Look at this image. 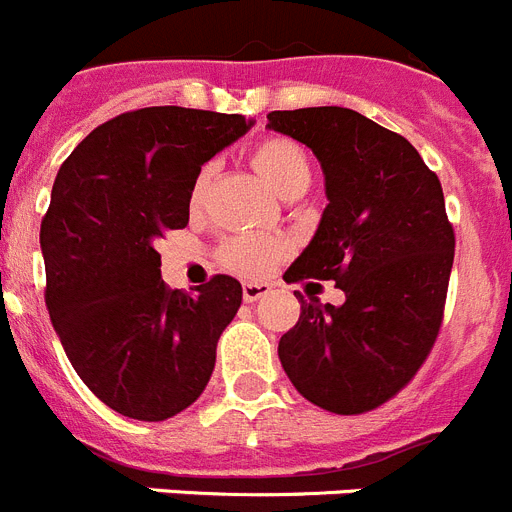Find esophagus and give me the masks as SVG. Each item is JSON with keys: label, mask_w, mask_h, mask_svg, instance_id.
<instances>
[{"label": "esophagus", "mask_w": 512, "mask_h": 512, "mask_svg": "<svg viewBox=\"0 0 512 512\" xmlns=\"http://www.w3.org/2000/svg\"><path fill=\"white\" fill-rule=\"evenodd\" d=\"M271 292V284L266 282H246L243 284V300L246 302H256L261 297H266Z\"/></svg>", "instance_id": "obj_1"}]
</instances>
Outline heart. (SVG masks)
<instances>
[{"mask_svg": "<svg viewBox=\"0 0 512 512\" xmlns=\"http://www.w3.org/2000/svg\"><path fill=\"white\" fill-rule=\"evenodd\" d=\"M253 169L259 171L266 187L279 197L305 194L312 182V164L305 146L284 135L264 138L251 153ZM207 169L197 176L194 197H200ZM284 246L269 235H233L220 246V264L241 277H261L282 259Z\"/></svg>", "mask_w": 512, "mask_h": 512, "instance_id": "1", "label": "heart"}]
</instances>
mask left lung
Returning a JSON list of instances; mask_svg holds the SVG:
<instances>
[{
    "mask_svg": "<svg viewBox=\"0 0 512 512\" xmlns=\"http://www.w3.org/2000/svg\"><path fill=\"white\" fill-rule=\"evenodd\" d=\"M266 117L318 156L328 197L284 282L330 279L346 292L338 307L295 292L302 312L279 361L312 405L369 413L415 377L441 328L456 246L441 182L410 140L346 107Z\"/></svg>",
    "mask_w": 512,
    "mask_h": 512,
    "instance_id": "left-lung-1",
    "label": "left lung"
}]
</instances>
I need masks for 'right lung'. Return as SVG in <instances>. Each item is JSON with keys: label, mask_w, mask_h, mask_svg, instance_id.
<instances>
[{"label": "right lung", "mask_w": 512, "mask_h": 512, "mask_svg": "<svg viewBox=\"0 0 512 512\" xmlns=\"http://www.w3.org/2000/svg\"><path fill=\"white\" fill-rule=\"evenodd\" d=\"M251 125L143 107L102 122L58 169L40 223L45 305L81 382L125 418H171L210 382L241 282L215 274L194 295L169 289L156 243L187 228L202 164Z\"/></svg>", "instance_id": "obj_1"}]
</instances>
